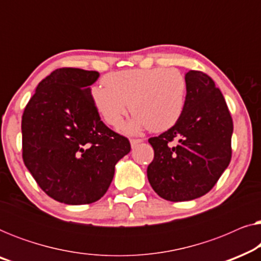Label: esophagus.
Segmentation results:
<instances>
[{
	"label": "esophagus",
	"mask_w": 261,
	"mask_h": 261,
	"mask_svg": "<svg viewBox=\"0 0 261 261\" xmlns=\"http://www.w3.org/2000/svg\"><path fill=\"white\" fill-rule=\"evenodd\" d=\"M144 140H142V139H130V145H132V147H135V146L137 145H139L140 144V142H142Z\"/></svg>",
	"instance_id": "esophagus-1"
}]
</instances>
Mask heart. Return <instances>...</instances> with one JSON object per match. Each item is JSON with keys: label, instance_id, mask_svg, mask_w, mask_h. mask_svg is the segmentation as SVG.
I'll return each instance as SVG.
<instances>
[{"label": "heart", "instance_id": "b5f03b06", "mask_svg": "<svg viewBox=\"0 0 261 261\" xmlns=\"http://www.w3.org/2000/svg\"><path fill=\"white\" fill-rule=\"evenodd\" d=\"M105 85L91 89V97L103 119L117 127L128 112L135 115L126 129H169L179 120L187 98V80L177 69H133L105 77Z\"/></svg>", "mask_w": 261, "mask_h": 261}]
</instances>
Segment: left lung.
Returning a JSON list of instances; mask_svg holds the SVG:
<instances>
[{"instance_id":"8db88e82","label":"left lung","mask_w":261,"mask_h":261,"mask_svg":"<svg viewBox=\"0 0 261 261\" xmlns=\"http://www.w3.org/2000/svg\"><path fill=\"white\" fill-rule=\"evenodd\" d=\"M185 80L187 98L179 120L148 139L154 149L148 181L160 197L171 202L205 195L231 159L233 120L222 92L202 71L190 70Z\"/></svg>"}]
</instances>
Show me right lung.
I'll list each match as a JSON object with an SVG mask.
<instances>
[{
	"label": "right lung",
	"mask_w": 261,
	"mask_h": 261,
	"mask_svg": "<svg viewBox=\"0 0 261 261\" xmlns=\"http://www.w3.org/2000/svg\"><path fill=\"white\" fill-rule=\"evenodd\" d=\"M99 73L62 67L38 84L22 115L23 163L39 187L65 204L98 201L129 140L101 121L90 85Z\"/></svg>",
	"instance_id": "1"
}]
</instances>
